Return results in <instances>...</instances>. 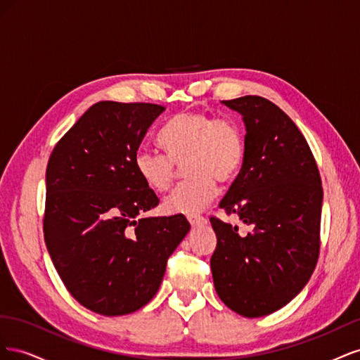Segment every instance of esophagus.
<instances>
[{
	"mask_svg": "<svg viewBox=\"0 0 360 360\" xmlns=\"http://www.w3.org/2000/svg\"><path fill=\"white\" fill-rule=\"evenodd\" d=\"M188 221L192 226H202L207 224V219L200 214H188Z\"/></svg>",
	"mask_w": 360,
	"mask_h": 360,
	"instance_id": "esophagus-1",
	"label": "esophagus"
}]
</instances>
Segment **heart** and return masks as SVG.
<instances>
[{"instance_id": "1", "label": "heart", "mask_w": 360, "mask_h": 360, "mask_svg": "<svg viewBox=\"0 0 360 360\" xmlns=\"http://www.w3.org/2000/svg\"><path fill=\"white\" fill-rule=\"evenodd\" d=\"M165 153L139 148L135 169L150 189L167 191L184 163L188 179L179 183L163 201L168 213L195 214L209 205L217 192L216 180L231 183L245 160L242 129L231 118H216L201 111H181L174 115L159 136Z\"/></svg>"}]
</instances>
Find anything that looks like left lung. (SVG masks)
Segmentation results:
<instances>
[{
	"label": "left lung",
	"mask_w": 360,
	"mask_h": 360,
	"mask_svg": "<svg viewBox=\"0 0 360 360\" xmlns=\"http://www.w3.org/2000/svg\"><path fill=\"white\" fill-rule=\"evenodd\" d=\"M243 115L245 160L219 207L249 226L212 216L210 267L217 296L248 319L285 307L308 284L320 254L323 186L317 162L292 120L259 96L224 101Z\"/></svg>",
	"instance_id": "1"
}]
</instances>
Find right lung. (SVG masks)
<instances>
[{
    "label": "right lung",
    "mask_w": 360,
    "mask_h": 360,
    "mask_svg": "<svg viewBox=\"0 0 360 360\" xmlns=\"http://www.w3.org/2000/svg\"><path fill=\"white\" fill-rule=\"evenodd\" d=\"M155 103L99 102L53 147L43 234L53 266L82 307L114 317L158 292L167 261L191 230L183 214L143 217L159 204L134 158Z\"/></svg>",
    "instance_id": "right-lung-1"
}]
</instances>
